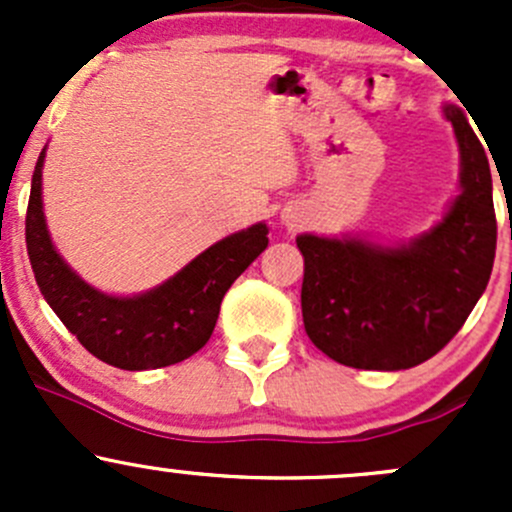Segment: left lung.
Returning a JSON list of instances; mask_svg holds the SVG:
<instances>
[{
    "label": "left lung",
    "mask_w": 512,
    "mask_h": 512,
    "mask_svg": "<svg viewBox=\"0 0 512 512\" xmlns=\"http://www.w3.org/2000/svg\"><path fill=\"white\" fill-rule=\"evenodd\" d=\"M461 146V195L441 225L406 247L299 235L304 329L354 369H411L458 334L490 280L498 223L493 180L466 113L446 106Z\"/></svg>",
    "instance_id": "8db88e82"
}]
</instances>
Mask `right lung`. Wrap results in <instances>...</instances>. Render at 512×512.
<instances>
[{
    "label": "right lung",
    "instance_id": "right-lung-1",
    "mask_svg": "<svg viewBox=\"0 0 512 512\" xmlns=\"http://www.w3.org/2000/svg\"><path fill=\"white\" fill-rule=\"evenodd\" d=\"M41 165L44 151L29 193V262L49 307L86 352L118 369L143 371L178 364L203 349L225 292L270 242L267 225L225 237L153 292L131 299L106 297L79 280L51 245L41 213Z\"/></svg>",
    "mask_w": 512,
    "mask_h": 512
}]
</instances>
